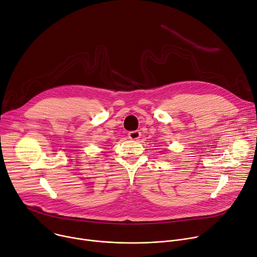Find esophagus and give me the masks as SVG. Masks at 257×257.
Instances as JSON below:
<instances>
[{"label":"esophagus","instance_id":"34e87169","mask_svg":"<svg viewBox=\"0 0 257 257\" xmlns=\"http://www.w3.org/2000/svg\"><path fill=\"white\" fill-rule=\"evenodd\" d=\"M141 136H142V132L138 131V130H136V131H130V132L128 133V137H129L130 139H132V141H137L138 138H141Z\"/></svg>","mask_w":257,"mask_h":257}]
</instances>
